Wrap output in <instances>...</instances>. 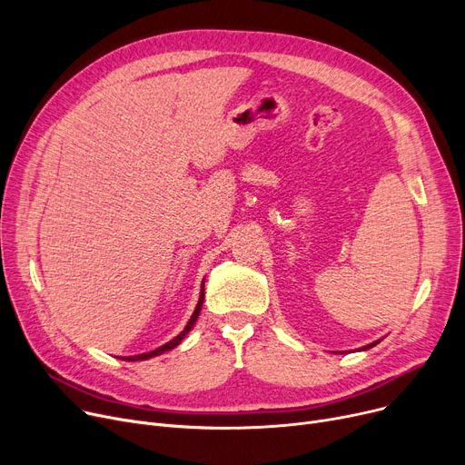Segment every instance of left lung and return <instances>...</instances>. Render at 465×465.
<instances>
[{
	"label": "left lung",
	"instance_id": "1",
	"mask_svg": "<svg viewBox=\"0 0 465 465\" xmlns=\"http://www.w3.org/2000/svg\"><path fill=\"white\" fill-rule=\"evenodd\" d=\"M377 343H381V339L379 341H373V343H370V345H365V347H361V349H358V351H368V349H371V347H375Z\"/></svg>",
	"mask_w": 465,
	"mask_h": 465
}]
</instances>
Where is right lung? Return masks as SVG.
I'll return each mask as SVG.
<instances>
[{
    "instance_id": "1",
    "label": "right lung",
    "mask_w": 465,
    "mask_h": 465,
    "mask_svg": "<svg viewBox=\"0 0 465 465\" xmlns=\"http://www.w3.org/2000/svg\"><path fill=\"white\" fill-rule=\"evenodd\" d=\"M205 282H202V292H200V300H198V305H195V309H193V312H192V316H190V321H188V324L184 326V330L177 335V337H173L171 341H167L165 345H162V347H158V349H154V351H151V352H143V354H135V356H122V360H126V361H139V360H149V358H154V356H160V354H163V352H167V351H171V349H175L181 341L186 337V333L193 328V324H195V321H198V316H200V311H202V305H203V298H205Z\"/></svg>"
}]
</instances>
